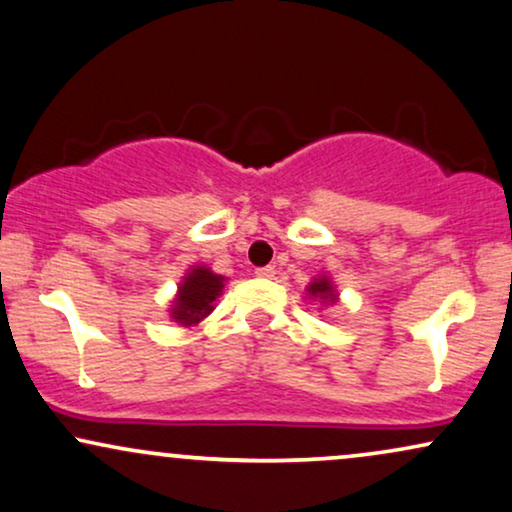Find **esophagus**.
Masks as SVG:
<instances>
[{
    "instance_id": "34e87169",
    "label": "esophagus",
    "mask_w": 512,
    "mask_h": 512,
    "mask_svg": "<svg viewBox=\"0 0 512 512\" xmlns=\"http://www.w3.org/2000/svg\"><path fill=\"white\" fill-rule=\"evenodd\" d=\"M255 274H257V278H274V274H276V269H274V267H271V264H269V267H260V269H257V271H255Z\"/></svg>"
}]
</instances>
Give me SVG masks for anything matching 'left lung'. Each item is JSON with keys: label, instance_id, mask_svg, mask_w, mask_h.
<instances>
[{"label": "left lung", "instance_id": "1", "mask_svg": "<svg viewBox=\"0 0 512 512\" xmlns=\"http://www.w3.org/2000/svg\"><path fill=\"white\" fill-rule=\"evenodd\" d=\"M307 297H309V300L319 302L321 307H331V304L340 300L338 290H335L333 278L328 274L314 276V281L307 286Z\"/></svg>", "mask_w": 512, "mask_h": 512}]
</instances>
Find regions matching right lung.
<instances>
[{
  "instance_id": "right-lung-1",
  "label": "right lung",
  "mask_w": 512,
  "mask_h": 512,
  "mask_svg": "<svg viewBox=\"0 0 512 512\" xmlns=\"http://www.w3.org/2000/svg\"><path fill=\"white\" fill-rule=\"evenodd\" d=\"M226 276L215 274L205 264H193L179 281L177 295L172 297L170 319L179 326H198L205 316L215 312V304L224 293Z\"/></svg>"
}]
</instances>
